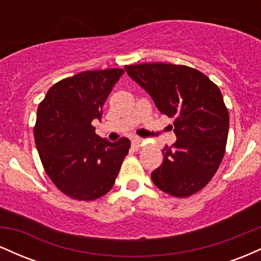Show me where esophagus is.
<instances>
[{
  "instance_id": "esophagus-1",
  "label": "esophagus",
  "mask_w": 261,
  "mask_h": 261,
  "mask_svg": "<svg viewBox=\"0 0 261 261\" xmlns=\"http://www.w3.org/2000/svg\"><path fill=\"white\" fill-rule=\"evenodd\" d=\"M141 142H142V140H141L140 137H133V139H131V145H133V147L135 149H137L140 147Z\"/></svg>"
}]
</instances>
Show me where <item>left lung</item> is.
Segmentation results:
<instances>
[{
  "label": "left lung",
  "mask_w": 261,
  "mask_h": 261,
  "mask_svg": "<svg viewBox=\"0 0 261 261\" xmlns=\"http://www.w3.org/2000/svg\"><path fill=\"white\" fill-rule=\"evenodd\" d=\"M128 76L151 95L162 114L174 118L176 141L166 146L152 172L158 189L175 197L197 193L217 172L226 151L229 116L218 87L184 65L125 66Z\"/></svg>",
  "instance_id": "obj_1"
}]
</instances>
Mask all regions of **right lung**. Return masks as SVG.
Segmentation results:
<instances>
[{"label": "right lung", "mask_w": 261, "mask_h": 261, "mask_svg": "<svg viewBox=\"0 0 261 261\" xmlns=\"http://www.w3.org/2000/svg\"><path fill=\"white\" fill-rule=\"evenodd\" d=\"M124 73L121 68L83 71L55 83L39 104L34 139L41 163L59 190L91 201L109 193L130 140L101 139L92 125Z\"/></svg>", "instance_id": "1"}]
</instances>
